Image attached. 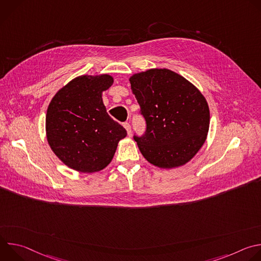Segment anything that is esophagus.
<instances>
[{
    "instance_id": "1",
    "label": "esophagus",
    "mask_w": 261,
    "mask_h": 261,
    "mask_svg": "<svg viewBox=\"0 0 261 261\" xmlns=\"http://www.w3.org/2000/svg\"><path fill=\"white\" fill-rule=\"evenodd\" d=\"M123 126L125 127V129H126L128 135H130V134H131V126H130V124H129V123H124Z\"/></svg>"
}]
</instances>
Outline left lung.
Listing matches in <instances>:
<instances>
[{
	"instance_id": "8db88e82",
	"label": "left lung",
	"mask_w": 261,
	"mask_h": 261,
	"mask_svg": "<svg viewBox=\"0 0 261 261\" xmlns=\"http://www.w3.org/2000/svg\"><path fill=\"white\" fill-rule=\"evenodd\" d=\"M146 123L134 136L142 156L165 169L185 165L203 145L210 127L204 96L189 81L169 69H150L129 79Z\"/></svg>"
}]
</instances>
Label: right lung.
I'll list each match as a JSON object with an SVG mask.
<instances>
[{"label":"right lung","instance_id":"obj_1","mask_svg":"<svg viewBox=\"0 0 261 261\" xmlns=\"http://www.w3.org/2000/svg\"><path fill=\"white\" fill-rule=\"evenodd\" d=\"M114 84L108 74L82 75L51 99L45 121L46 138L55 155L68 167L86 173L104 169L127 131L111 119L102 93Z\"/></svg>","mask_w":261,"mask_h":261}]
</instances>
